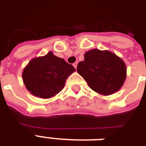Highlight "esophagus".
I'll use <instances>...</instances> for the list:
<instances>
[{
  "label": "esophagus",
  "mask_w": 146,
  "mask_h": 146,
  "mask_svg": "<svg viewBox=\"0 0 146 146\" xmlns=\"http://www.w3.org/2000/svg\"><path fill=\"white\" fill-rule=\"evenodd\" d=\"M73 66L75 67V69H76V66H77V62H74V63H73Z\"/></svg>",
  "instance_id": "obj_1"
}]
</instances>
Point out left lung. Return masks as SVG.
I'll use <instances>...</instances> for the list:
<instances>
[{"label": "left lung", "mask_w": 146, "mask_h": 146, "mask_svg": "<svg viewBox=\"0 0 146 146\" xmlns=\"http://www.w3.org/2000/svg\"><path fill=\"white\" fill-rule=\"evenodd\" d=\"M76 70L93 91L102 95L118 92L127 76L126 64L119 56L96 48L86 52Z\"/></svg>", "instance_id": "1"}]
</instances>
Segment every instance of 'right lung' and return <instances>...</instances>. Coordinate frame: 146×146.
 <instances>
[{
  "instance_id": "right-lung-1",
  "label": "right lung",
  "mask_w": 146,
  "mask_h": 146,
  "mask_svg": "<svg viewBox=\"0 0 146 146\" xmlns=\"http://www.w3.org/2000/svg\"><path fill=\"white\" fill-rule=\"evenodd\" d=\"M75 68L49 51L32 58L23 71V80L29 92L36 97L50 98L62 90L67 77Z\"/></svg>"
}]
</instances>
